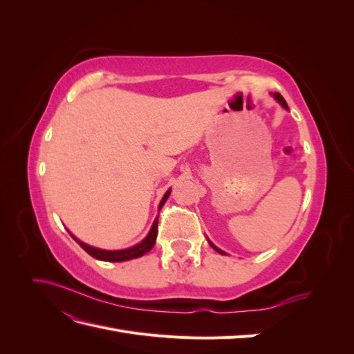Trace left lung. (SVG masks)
Returning <instances> with one entry per match:
<instances>
[{
    "label": "left lung",
    "mask_w": 354,
    "mask_h": 354,
    "mask_svg": "<svg viewBox=\"0 0 354 354\" xmlns=\"http://www.w3.org/2000/svg\"><path fill=\"white\" fill-rule=\"evenodd\" d=\"M274 99H276V100H277V102H279V103H281V104H282V106H283V108H285V109H288V104H286V102H285V99H283V97H282V95H281V94H279V93H276V94H274ZM209 245H211V246H212V248H214V250H216V251H217V252H220V254H226V252H223V251H221V250H218V248H217V246H214V245H212V243H211V242H209Z\"/></svg>",
    "instance_id": "obj_1"
}]
</instances>
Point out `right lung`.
<instances>
[{
	"label": "right lung",
	"mask_w": 354,
	"mask_h": 354,
	"mask_svg": "<svg viewBox=\"0 0 354 354\" xmlns=\"http://www.w3.org/2000/svg\"><path fill=\"white\" fill-rule=\"evenodd\" d=\"M169 192L168 190L167 194L164 195L162 201H160L159 203V209L164 207V203L167 202L168 196H169ZM72 236V234H71ZM156 236H158V217L155 218L153 221V226L151 229V232H149L147 236L138 243L136 246H133V248H127V250H121V251H104V250H99V248H94V246H90L87 243H84L81 241H78L75 236H72L75 241H77L80 243L81 248L90 254L91 257H94V259L97 260H102V261H111V263H120V261H127V260H133V259H138V257H142L143 254L149 252L155 245V241H156Z\"/></svg>",
	"instance_id": "add662e5"
}]
</instances>
